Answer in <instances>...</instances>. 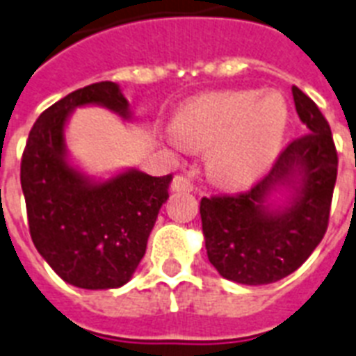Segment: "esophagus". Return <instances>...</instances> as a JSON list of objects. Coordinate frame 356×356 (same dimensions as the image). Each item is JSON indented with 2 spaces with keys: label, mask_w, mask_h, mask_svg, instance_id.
<instances>
[{
  "label": "esophagus",
  "mask_w": 356,
  "mask_h": 356,
  "mask_svg": "<svg viewBox=\"0 0 356 356\" xmlns=\"http://www.w3.org/2000/svg\"><path fill=\"white\" fill-rule=\"evenodd\" d=\"M172 190L173 192H190L193 190V183L184 175H175L172 181Z\"/></svg>",
  "instance_id": "esophagus-1"
}]
</instances>
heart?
Masks as SVG:
<instances>
[{"instance_id":"b5f03b06","label":"heart","mask_w":356,"mask_h":356,"mask_svg":"<svg viewBox=\"0 0 356 356\" xmlns=\"http://www.w3.org/2000/svg\"><path fill=\"white\" fill-rule=\"evenodd\" d=\"M287 108L278 95L227 91L186 104L177 118L173 144L210 152V172L219 183L239 186L261 175L282 143Z\"/></svg>"}]
</instances>
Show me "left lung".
Masks as SVG:
<instances>
[{
  "instance_id": "left-lung-1",
  "label": "left lung",
  "mask_w": 356,
  "mask_h": 356,
  "mask_svg": "<svg viewBox=\"0 0 356 356\" xmlns=\"http://www.w3.org/2000/svg\"><path fill=\"white\" fill-rule=\"evenodd\" d=\"M300 120L307 133L280 152L268 173L234 195L201 199L208 259L223 278L267 285L285 278L318 247L329 225L338 153L318 106L293 86ZM300 181L299 195L285 213H268L262 199L280 184Z\"/></svg>"
}]
</instances>
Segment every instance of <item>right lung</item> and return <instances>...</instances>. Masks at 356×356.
Returning <instances> with one entry per match:
<instances>
[{"instance_id": "right-lung-1", "label": "right lung", "mask_w": 356, "mask_h": 356, "mask_svg": "<svg viewBox=\"0 0 356 356\" xmlns=\"http://www.w3.org/2000/svg\"><path fill=\"white\" fill-rule=\"evenodd\" d=\"M100 104L124 118L128 100L115 82L76 89L38 117L22 155V190L34 247L54 273L80 289L129 282L146 254L173 175L120 173L89 183L65 161L63 126L76 106Z\"/></svg>"}]
</instances>
